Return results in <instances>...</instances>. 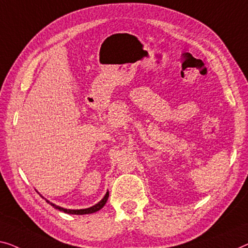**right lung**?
I'll return each mask as SVG.
<instances>
[{"label":"right lung","mask_w":248,"mask_h":248,"mask_svg":"<svg viewBox=\"0 0 248 248\" xmlns=\"http://www.w3.org/2000/svg\"><path fill=\"white\" fill-rule=\"evenodd\" d=\"M108 197H109V191L106 194V196H105V197H103L102 201L99 202L97 205L92 206V207H90V208H86V209H65V208H62V207H59L57 205H54V204H52V202H49L50 205H52L54 208L61 210V212H64L66 214H73V215H84V214H92V213L98 212V210H100L102 207L106 205L107 201H108Z\"/></svg>","instance_id":"add662e5"}]
</instances>
